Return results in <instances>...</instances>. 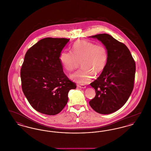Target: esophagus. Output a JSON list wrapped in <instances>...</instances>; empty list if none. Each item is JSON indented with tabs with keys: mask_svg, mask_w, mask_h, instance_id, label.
Masks as SVG:
<instances>
[{
	"mask_svg": "<svg viewBox=\"0 0 151 151\" xmlns=\"http://www.w3.org/2000/svg\"><path fill=\"white\" fill-rule=\"evenodd\" d=\"M78 87L79 88L84 89V88H86V86H84V85H79V84H78Z\"/></svg>",
	"mask_w": 151,
	"mask_h": 151,
	"instance_id": "1",
	"label": "esophagus"
}]
</instances>
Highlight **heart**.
<instances>
[{
    "instance_id": "heart-1",
    "label": "heart",
    "mask_w": 151,
    "mask_h": 151,
    "mask_svg": "<svg viewBox=\"0 0 151 151\" xmlns=\"http://www.w3.org/2000/svg\"><path fill=\"white\" fill-rule=\"evenodd\" d=\"M71 50V52L62 51L59 60L68 72L72 71L80 61L81 68L70 76L73 81L80 84H86L93 76H99L107 65L108 51L104 45L78 41L73 43Z\"/></svg>"
}]
</instances>
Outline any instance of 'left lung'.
I'll list each match as a JSON object with an SVG mask.
<instances>
[{"instance_id": "1", "label": "left lung", "mask_w": 151, "mask_h": 151, "mask_svg": "<svg viewBox=\"0 0 151 151\" xmlns=\"http://www.w3.org/2000/svg\"><path fill=\"white\" fill-rule=\"evenodd\" d=\"M91 37L97 38L106 47L108 60L100 76L90 84L96 96L89 104L97 113L109 114L122 108L132 93L135 62L127 47L112 36L104 33Z\"/></svg>"}]
</instances>
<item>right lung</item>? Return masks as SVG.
<instances>
[{"label": "right lung", "instance_id": "right-lung-1", "mask_svg": "<svg viewBox=\"0 0 151 151\" xmlns=\"http://www.w3.org/2000/svg\"><path fill=\"white\" fill-rule=\"evenodd\" d=\"M70 39L45 38L25 54L20 76L22 92L30 105L44 114L59 113L76 84L63 71L59 55Z\"/></svg>", "mask_w": 151, "mask_h": 151}]
</instances>
